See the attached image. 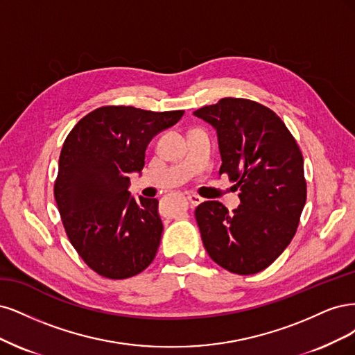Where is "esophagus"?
Returning <instances> with one entry per match:
<instances>
[{
  "instance_id": "obj_1",
  "label": "esophagus",
  "mask_w": 355,
  "mask_h": 355,
  "mask_svg": "<svg viewBox=\"0 0 355 355\" xmlns=\"http://www.w3.org/2000/svg\"><path fill=\"white\" fill-rule=\"evenodd\" d=\"M187 199L193 205V207H196V205H199L202 202V198H199L198 194H187Z\"/></svg>"
}]
</instances>
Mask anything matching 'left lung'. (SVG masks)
<instances>
[{
  "mask_svg": "<svg viewBox=\"0 0 355 355\" xmlns=\"http://www.w3.org/2000/svg\"><path fill=\"white\" fill-rule=\"evenodd\" d=\"M218 137L220 175L236 181L240 205L218 200L196 208L202 242L214 262L249 276L272 264L289 246L306 199L304 159L284 122L246 98H221L193 113Z\"/></svg>",
  "mask_w": 355,
  "mask_h": 355,
  "instance_id": "8db88e82",
  "label": "left lung"
}]
</instances>
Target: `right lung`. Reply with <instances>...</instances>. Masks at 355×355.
I'll return each instance as SVG.
<instances>
[{"label": "right lung", "instance_id": "add662e5", "mask_svg": "<svg viewBox=\"0 0 355 355\" xmlns=\"http://www.w3.org/2000/svg\"><path fill=\"white\" fill-rule=\"evenodd\" d=\"M182 115L105 106L66 137L54 198L72 246L100 276L128 279L155 259L164 232L159 202L135 199L130 174H141L148 143Z\"/></svg>", "mask_w": 355, "mask_h": 355}]
</instances>
